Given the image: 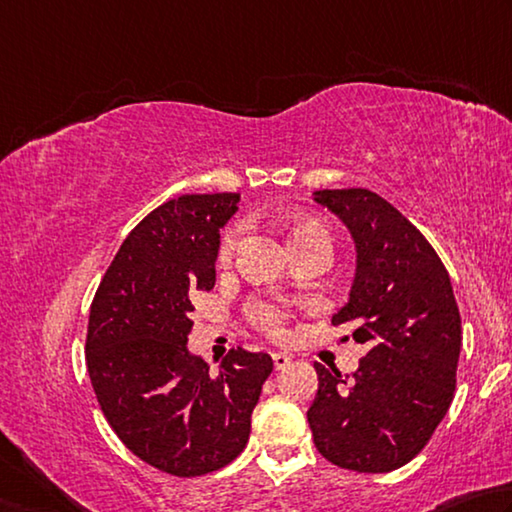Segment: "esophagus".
Masks as SVG:
<instances>
[{
	"label": "esophagus",
	"mask_w": 512,
	"mask_h": 512,
	"mask_svg": "<svg viewBox=\"0 0 512 512\" xmlns=\"http://www.w3.org/2000/svg\"><path fill=\"white\" fill-rule=\"evenodd\" d=\"M272 360H274V369L281 371L285 366L292 364V355L288 353H272Z\"/></svg>",
	"instance_id": "obj_1"
}]
</instances>
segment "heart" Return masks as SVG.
<instances>
[{"label":"heart","instance_id":"b5f03b06","mask_svg":"<svg viewBox=\"0 0 512 512\" xmlns=\"http://www.w3.org/2000/svg\"><path fill=\"white\" fill-rule=\"evenodd\" d=\"M312 231H326V227H324V224L315 222V220H306L292 231V240L299 238V236H306V233H312ZM233 245H236V231H229L222 240V256H227L229 251L233 249ZM251 317H254L258 326L270 330V333H281L283 315L274 306H267V303H256V306L251 308Z\"/></svg>","mask_w":512,"mask_h":512}]
</instances>
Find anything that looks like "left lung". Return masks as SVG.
Segmentation results:
<instances>
[{"instance_id": "8db88e82", "label": "left lung", "mask_w": 512, "mask_h": 512, "mask_svg": "<svg viewBox=\"0 0 512 512\" xmlns=\"http://www.w3.org/2000/svg\"><path fill=\"white\" fill-rule=\"evenodd\" d=\"M312 197L355 242V279L333 324L353 326V339L366 346L351 378L315 364L312 438L339 468L398 470L427 445L454 398L463 337L450 274L423 233L378 193L326 188Z\"/></svg>"}]
</instances>
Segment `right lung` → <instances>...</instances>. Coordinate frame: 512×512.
<instances>
[{
  "mask_svg": "<svg viewBox=\"0 0 512 512\" xmlns=\"http://www.w3.org/2000/svg\"><path fill=\"white\" fill-rule=\"evenodd\" d=\"M238 193L179 195L116 251L89 310L87 371L103 416L141 461L175 477L220 470L245 450L274 362L231 348L211 371L188 351L193 294L215 285L220 229Z\"/></svg>",
  "mask_w": 512,
  "mask_h": 512,
  "instance_id": "1",
  "label": "right lung"
}]
</instances>
